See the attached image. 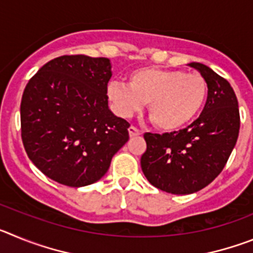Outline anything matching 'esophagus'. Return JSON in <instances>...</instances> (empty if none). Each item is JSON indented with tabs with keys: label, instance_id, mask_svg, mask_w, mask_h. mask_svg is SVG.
Wrapping results in <instances>:
<instances>
[{
	"label": "esophagus",
	"instance_id": "1",
	"mask_svg": "<svg viewBox=\"0 0 253 253\" xmlns=\"http://www.w3.org/2000/svg\"><path fill=\"white\" fill-rule=\"evenodd\" d=\"M128 131H129V137H130V138L139 137L140 134H142L139 130H138L137 128H134V126H130V128L128 129Z\"/></svg>",
	"mask_w": 253,
	"mask_h": 253
}]
</instances>
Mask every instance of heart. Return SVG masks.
Wrapping results in <instances>:
<instances>
[{"label": "heart", "mask_w": 253, "mask_h": 253, "mask_svg": "<svg viewBox=\"0 0 253 253\" xmlns=\"http://www.w3.org/2000/svg\"><path fill=\"white\" fill-rule=\"evenodd\" d=\"M107 97L123 118H129L148 104L149 118L158 129L177 131L202 111L208 84L199 73L144 67L129 75L128 84L111 82Z\"/></svg>", "instance_id": "b5f03b06"}]
</instances>
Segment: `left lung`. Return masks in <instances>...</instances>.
I'll return each instance as SVG.
<instances>
[{"label":"left lung","instance_id":"8db88e82","mask_svg":"<svg viewBox=\"0 0 253 253\" xmlns=\"http://www.w3.org/2000/svg\"><path fill=\"white\" fill-rule=\"evenodd\" d=\"M189 66L208 84L204 110L185 129L144 134L147 151L140 158L147 180L175 195L208 186L224 169L240 134L238 101L229 82L205 64L191 62Z\"/></svg>","mask_w":253,"mask_h":253}]
</instances>
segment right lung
<instances>
[{
	"mask_svg": "<svg viewBox=\"0 0 253 253\" xmlns=\"http://www.w3.org/2000/svg\"><path fill=\"white\" fill-rule=\"evenodd\" d=\"M109 58L62 55L38 71L22 93L21 138L29 158L71 187L99 181L129 139V123L107 101Z\"/></svg>",
	"mask_w": 253,
	"mask_h": 253,
	"instance_id": "right-lung-1",
	"label": "right lung"
}]
</instances>
